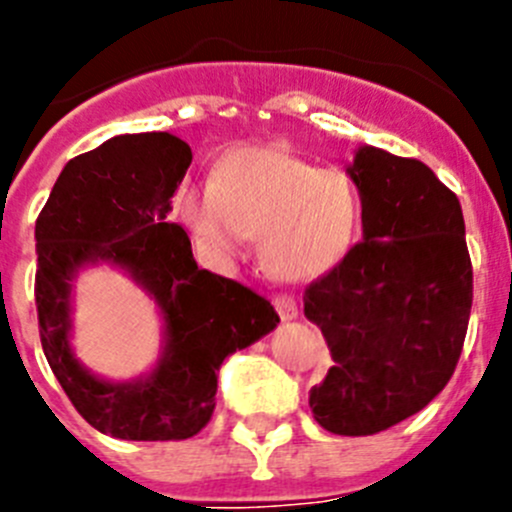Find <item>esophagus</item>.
I'll list each match as a JSON object with an SVG mask.
<instances>
[{
    "mask_svg": "<svg viewBox=\"0 0 512 512\" xmlns=\"http://www.w3.org/2000/svg\"><path fill=\"white\" fill-rule=\"evenodd\" d=\"M272 303H275V308H278L283 321H295V318H298V303H295L293 295H278Z\"/></svg>",
    "mask_w": 512,
    "mask_h": 512,
    "instance_id": "1",
    "label": "esophagus"
}]
</instances>
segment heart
<instances>
[{"instance_id": "obj_1", "label": "heart", "mask_w": 512, "mask_h": 512, "mask_svg": "<svg viewBox=\"0 0 512 512\" xmlns=\"http://www.w3.org/2000/svg\"><path fill=\"white\" fill-rule=\"evenodd\" d=\"M199 245L234 260L260 234L272 278L310 280L346 257L361 227V191L341 169H323L283 148H242L214 171V184L176 199Z\"/></svg>"}]
</instances>
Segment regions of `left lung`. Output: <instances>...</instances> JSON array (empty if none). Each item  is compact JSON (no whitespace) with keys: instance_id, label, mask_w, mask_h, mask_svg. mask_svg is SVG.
Returning a JSON list of instances; mask_svg holds the SVG:
<instances>
[{"instance_id":"obj_1","label":"left lung","mask_w":512,"mask_h":512,"mask_svg":"<svg viewBox=\"0 0 512 512\" xmlns=\"http://www.w3.org/2000/svg\"><path fill=\"white\" fill-rule=\"evenodd\" d=\"M364 242L305 288L333 366L310 389L315 422L343 437L384 432L422 412L460 361L472 262L460 199L417 159L361 146Z\"/></svg>"}]
</instances>
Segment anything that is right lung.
<instances>
[{"mask_svg": "<svg viewBox=\"0 0 512 512\" xmlns=\"http://www.w3.org/2000/svg\"><path fill=\"white\" fill-rule=\"evenodd\" d=\"M189 164V143L171 133L108 138L65 164L35 224V303L47 364L80 417L118 439L169 442L202 432L224 358L280 323L255 290L199 270L184 227L169 222ZM98 261L126 269L165 318L162 358L133 382L90 375L69 346L72 280Z\"/></svg>", "mask_w": 512, "mask_h": 512, "instance_id": "obj_1", "label": "right lung"}]
</instances>
